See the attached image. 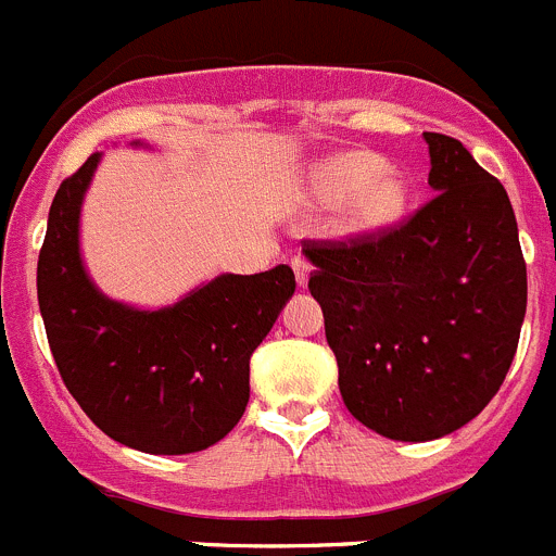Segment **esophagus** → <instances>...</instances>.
<instances>
[{"label": "esophagus", "instance_id": "34e87169", "mask_svg": "<svg viewBox=\"0 0 556 556\" xmlns=\"http://www.w3.org/2000/svg\"><path fill=\"white\" fill-rule=\"evenodd\" d=\"M290 268H293V274H296V282L299 288H304L309 279V263L304 257H293L290 260Z\"/></svg>", "mask_w": 556, "mask_h": 556}]
</instances>
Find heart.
<instances>
[{
	"label": "heart",
	"mask_w": 556,
	"mask_h": 556,
	"mask_svg": "<svg viewBox=\"0 0 556 556\" xmlns=\"http://www.w3.org/2000/svg\"><path fill=\"white\" fill-rule=\"evenodd\" d=\"M313 204H338V229L343 235H377L396 227L409 207L413 182L407 172L384 163L379 154L354 149L318 160L307 174Z\"/></svg>",
	"instance_id": "heart-1"
}]
</instances>
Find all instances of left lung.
Returning a JSON list of instances; mask_svg holds the SVG:
<instances>
[{"mask_svg":"<svg viewBox=\"0 0 556 556\" xmlns=\"http://www.w3.org/2000/svg\"><path fill=\"white\" fill-rule=\"evenodd\" d=\"M429 188L407 224L304 243L340 396L377 434L424 443L498 393L527 313V263L507 191L459 141L424 132Z\"/></svg>","mask_w":556,"mask_h":556,"instance_id":"1","label":"left lung"}]
</instances>
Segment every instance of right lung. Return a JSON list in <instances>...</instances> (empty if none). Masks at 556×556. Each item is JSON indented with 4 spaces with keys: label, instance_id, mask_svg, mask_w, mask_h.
<instances>
[{
    "label": "right lung",
    "instance_id": "add662e5",
    "mask_svg": "<svg viewBox=\"0 0 556 556\" xmlns=\"http://www.w3.org/2000/svg\"><path fill=\"white\" fill-rule=\"evenodd\" d=\"M132 147H143L135 141ZM102 152L63 179L38 257V304L68 393L108 438L147 454L210 448L249 404V357L296 290L288 266L222 274L157 309L104 296L79 216Z\"/></svg>",
    "mask_w": 556,
    "mask_h": 556
}]
</instances>
